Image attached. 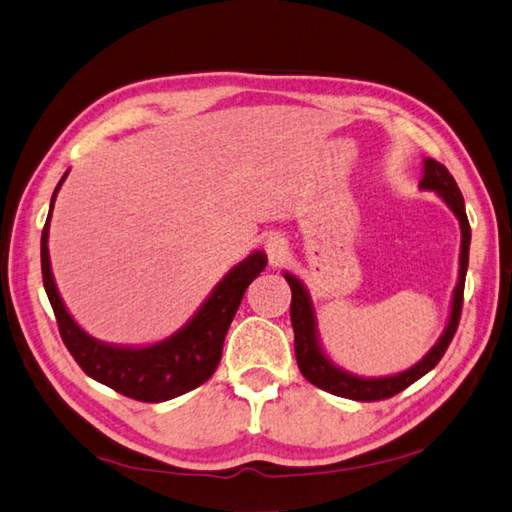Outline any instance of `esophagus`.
<instances>
[{"mask_svg":"<svg viewBox=\"0 0 512 512\" xmlns=\"http://www.w3.org/2000/svg\"><path fill=\"white\" fill-rule=\"evenodd\" d=\"M266 255H268V264L273 266V268H279L282 266L286 259H288V253H290V248H288V239L286 237H282V235H268L266 237Z\"/></svg>","mask_w":512,"mask_h":512,"instance_id":"esophagus-1","label":"esophagus"}]
</instances>
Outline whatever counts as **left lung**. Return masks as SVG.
<instances>
[{"instance_id": "obj_1", "label": "left lung", "mask_w": 512, "mask_h": 512, "mask_svg": "<svg viewBox=\"0 0 512 512\" xmlns=\"http://www.w3.org/2000/svg\"><path fill=\"white\" fill-rule=\"evenodd\" d=\"M422 190H433L444 199V204L453 210L457 217L459 228H462V250H459V277L457 286L453 290V302H450V315L448 324L444 328L442 337L437 339V344L428 350V353L419 359L415 366H410L404 373L388 375V377H359L348 373V370L339 368L335 362H330L326 350L322 346L317 330V315L313 299L308 295V288L304 282L293 273H284L286 282L293 290V302H290V322H293L295 330V357L297 366L302 370V375L310 384L326 390L346 399H355V402H377V399H388L397 393H402L404 388L415 384L419 377H424L428 370L437 366L439 359L444 357L448 344L453 342V335L459 324V315H462V302H464V282H466V270H468V248H470V224L466 217V206L462 190H459L453 175L448 173V168L442 166L435 159H424V177L419 182Z\"/></svg>"}]
</instances>
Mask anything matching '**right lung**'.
Here are the masks:
<instances>
[{
	"label": "right lung",
	"mask_w": 512,
	"mask_h": 512,
	"mask_svg": "<svg viewBox=\"0 0 512 512\" xmlns=\"http://www.w3.org/2000/svg\"><path fill=\"white\" fill-rule=\"evenodd\" d=\"M66 177L68 170L59 179L55 193L50 197V210L42 230V277L48 302L55 310L59 335H62L70 355L95 382L113 388L130 399H137V402H166V399L179 397L188 390L202 386L215 373L219 359H222L228 326L233 322L239 304H242L248 284L266 268V253L255 250L244 262L230 268L222 277V282L210 290V295L197 308V313L177 333L162 339V342L146 346L99 342L70 317L64 299L57 290L53 270H50V213H53L55 197Z\"/></svg>",
	"instance_id": "right-lung-1"
}]
</instances>
